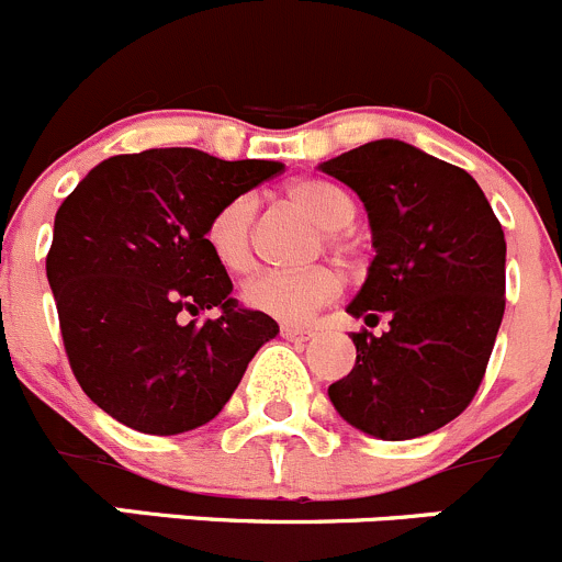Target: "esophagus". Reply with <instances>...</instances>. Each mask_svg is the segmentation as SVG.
Listing matches in <instances>:
<instances>
[{"mask_svg": "<svg viewBox=\"0 0 562 562\" xmlns=\"http://www.w3.org/2000/svg\"><path fill=\"white\" fill-rule=\"evenodd\" d=\"M281 336L290 341H308L314 339V330L303 328V325H284V328H281Z\"/></svg>", "mask_w": 562, "mask_h": 562, "instance_id": "1", "label": "esophagus"}]
</instances>
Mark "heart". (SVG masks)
I'll return each instance as SVG.
<instances>
[{
  "mask_svg": "<svg viewBox=\"0 0 562 562\" xmlns=\"http://www.w3.org/2000/svg\"><path fill=\"white\" fill-rule=\"evenodd\" d=\"M290 201L301 206L319 228H325V243L336 250H347L341 228L356 221V204L339 187L328 181L306 179L290 187ZM256 201L250 195H234L212 212L206 223V245L212 256L226 270L243 272L254 261L250 228H254ZM341 292L339 272L330 267H306V270H265L250 276L243 284V303L267 317L284 323H303L308 314L334 301Z\"/></svg>",
  "mask_w": 562,
  "mask_h": 562,
  "instance_id": "b5f03b06",
  "label": "heart"
}]
</instances>
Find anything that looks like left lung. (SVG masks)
Wrapping results in <instances>:
<instances>
[{"label":"left lung","mask_w":562,"mask_h":562,"mask_svg":"<svg viewBox=\"0 0 562 562\" xmlns=\"http://www.w3.org/2000/svg\"><path fill=\"white\" fill-rule=\"evenodd\" d=\"M350 187L372 228L364 286L347 312L356 367L328 397L383 441L427 436L467 411L505 314V234L467 170L403 140H372L319 165Z\"/></svg>","instance_id":"1"}]
</instances>
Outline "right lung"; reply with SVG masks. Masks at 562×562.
<instances>
[{
	"label": "right lung",
	"mask_w": 562,
	"mask_h": 562,
	"mask_svg": "<svg viewBox=\"0 0 562 562\" xmlns=\"http://www.w3.org/2000/svg\"><path fill=\"white\" fill-rule=\"evenodd\" d=\"M281 170L148 148L99 162L63 201L46 278L74 378L112 419L151 436L206 425L278 334L276 319L234 301L204 234L217 206ZM215 305L222 317L198 324Z\"/></svg>",
	"instance_id": "1"
}]
</instances>
